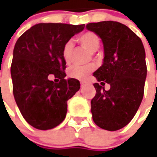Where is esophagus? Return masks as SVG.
I'll return each instance as SVG.
<instances>
[{"label":"esophagus","mask_w":157,"mask_h":157,"mask_svg":"<svg viewBox=\"0 0 157 157\" xmlns=\"http://www.w3.org/2000/svg\"><path fill=\"white\" fill-rule=\"evenodd\" d=\"M80 84H81V86H84L86 85V82L81 81V82H80Z\"/></svg>","instance_id":"34e87169"}]
</instances>
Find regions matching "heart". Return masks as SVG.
<instances>
[{"mask_svg":"<svg viewBox=\"0 0 157 157\" xmlns=\"http://www.w3.org/2000/svg\"><path fill=\"white\" fill-rule=\"evenodd\" d=\"M78 41L81 44L83 47H85L87 51L94 53L100 47V38L99 36L92 31H88L86 33L82 34L81 36L78 37ZM73 51V42L72 41H68L63 47L62 51V56H63V60L66 63H69ZM94 66L90 64V65H86V66H72L69 69L68 75L76 79L83 80L86 79L90 73L94 71Z\"/></svg>","mask_w":157,"mask_h":157,"instance_id":"1","label":"heart"}]
</instances>
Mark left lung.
<instances>
[{"label":"left lung","mask_w":157,"mask_h":157,"mask_svg":"<svg viewBox=\"0 0 157 157\" xmlns=\"http://www.w3.org/2000/svg\"><path fill=\"white\" fill-rule=\"evenodd\" d=\"M86 28L99 36L104 48L103 63L94 76L100 85H110L105 91L94 84L93 120L103 129L119 130L129 123L142 103L147 77L144 46L136 34L118 21L92 22Z\"/></svg>","instance_id":"left-lung-1"}]
</instances>
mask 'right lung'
I'll use <instances>...</instances> for the list:
<instances>
[{
  "label": "right lung",
  "mask_w": 157,
  "mask_h": 157,
  "mask_svg": "<svg viewBox=\"0 0 157 157\" xmlns=\"http://www.w3.org/2000/svg\"><path fill=\"white\" fill-rule=\"evenodd\" d=\"M84 28L85 24L38 23L15 43L10 69L13 94L21 115L35 128L51 129L61 123L67 100L80 88L78 79L64 78L62 51ZM52 75L60 79L59 83L49 80Z\"/></svg>",
  "instance_id": "obj_1"
}]
</instances>
